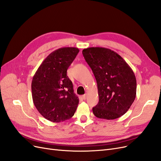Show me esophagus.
I'll return each mask as SVG.
<instances>
[{"label": "esophagus", "instance_id": "1", "mask_svg": "<svg viewBox=\"0 0 161 161\" xmlns=\"http://www.w3.org/2000/svg\"><path fill=\"white\" fill-rule=\"evenodd\" d=\"M82 99H85L86 98V94H85V95H83L82 96Z\"/></svg>", "mask_w": 161, "mask_h": 161}]
</instances>
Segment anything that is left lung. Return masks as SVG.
I'll return each instance as SVG.
<instances>
[{"mask_svg":"<svg viewBox=\"0 0 161 161\" xmlns=\"http://www.w3.org/2000/svg\"><path fill=\"white\" fill-rule=\"evenodd\" d=\"M93 72L99 103L92 108L98 118L115 119L125 114L136 95V79L130 66L118 53L108 48L88 47L82 50Z\"/></svg>","mask_w":161,"mask_h":161,"instance_id":"1","label":"left lung"}]
</instances>
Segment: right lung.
Returning a JSON list of instances; mask_svg holds the SVG:
<instances>
[{"label":"right lung","mask_w":161,"mask_h":161,"mask_svg":"<svg viewBox=\"0 0 161 161\" xmlns=\"http://www.w3.org/2000/svg\"><path fill=\"white\" fill-rule=\"evenodd\" d=\"M79 52V48L74 47H61L52 52L33 77V103L43 118L52 122L70 119L79 105V97L67 76V70Z\"/></svg>","instance_id":"add662e5"}]
</instances>
